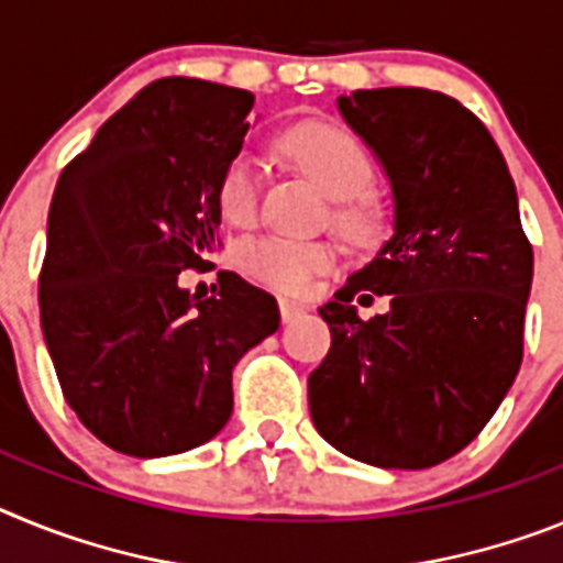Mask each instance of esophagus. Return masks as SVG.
<instances>
[{"mask_svg": "<svg viewBox=\"0 0 563 563\" xmlns=\"http://www.w3.org/2000/svg\"><path fill=\"white\" fill-rule=\"evenodd\" d=\"M302 314V306L300 302H291V300H280V317L283 322H291Z\"/></svg>", "mask_w": 563, "mask_h": 563, "instance_id": "34e87169", "label": "esophagus"}]
</instances>
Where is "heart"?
<instances>
[{
  "instance_id": "heart-1",
  "label": "heart",
  "mask_w": 563,
  "mask_h": 563,
  "mask_svg": "<svg viewBox=\"0 0 563 563\" xmlns=\"http://www.w3.org/2000/svg\"><path fill=\"white\" fill-rule=\"evenodd\" d=\"M280 150L291 166L331 198V227L354 249H379L394 232V207L374 189L376 164L354 133L325 121H302L280 135ZM263 164L257 155L238 153L223 166L218 203L227 221L246 227L257 214ZM334 241H295L280 234L254 238L238 249V263L249 277L283 295H302L311 283L336 266Z\"/></svg>"
}]
</instances>
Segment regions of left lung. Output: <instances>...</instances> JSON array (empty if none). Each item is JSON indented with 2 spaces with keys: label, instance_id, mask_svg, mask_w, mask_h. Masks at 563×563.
Returning <instances> with one entry per match:
<instances>
[{
  "label": "left lung",
  "instance_id": "8db88e82",
  "mask_svg": "<svg viewBox=\"0 0 563 563\" xmlns=\"http://www.w3.org/2000/svg\"><path fill=\"white\" fill-rule=\"evenodd\" d=\"M336 104L385 164L397 232L320 309L331 349L311 419L345 456L422 471L482 433L521 368L532 246L510 169L462 101L383 87ZM368 290L391 295L388 316L355 317Z\"/></svg>",
  "mask_w": 563,
  "mask_h": 563
}]
</instances>
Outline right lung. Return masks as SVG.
Here are the masks:
<instances>
[{
	"label": "right lung",
	"mask_w": 563,
	"mask_h": 563,
	"mask_svg": "<svg viewBox=\"0 0 563 563\" xmlns=\"http://www.w3.org/2000/svg\"><path fill=\"white\" fill-rule=\"evenodd\" d=\"M254 96L158 78L101 124L58 178L38 272V320L78 422L112 451H192L232 417V368L280 325L275 297L232 272L189 295L218 246L223 166Z\"/></svg>",
	"instance_id": "right-lung-1"
}]
</instances>
